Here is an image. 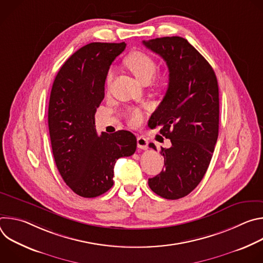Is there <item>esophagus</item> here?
Returning <instances> with one entry per match:
<instances>
[{"label": "esophagus", "mask_w": 263, "mask_h": 263, "mask_svg": "<svg viewBox=\"0 0 263 263\" xmlns=\"http://www.w3.org/2000/svg\"><path fill=\"white\" fill-rule=\"evenodd\" d=\"M147 143H148L147 139L144 138L143 136H138V137H137V146H138L139 148H141V149H146Z\"/></svg>", "instance_id": "obj_1"}]
</instances>
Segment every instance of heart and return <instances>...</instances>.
Here are the masks:
<instances>
[{
    "instance_id": "b5f03b06",
    "label": "heart",
    "mask_w": 263,
    "mask_h": 263,
    "mask_svg": "<svg viewBox=\"0 0 263 263\" xmlns=\"http://www.w3.org/2000/svg\"><path fill=\"white\" fill-rule=\"evenodd\" d=\"M127 67L132 71L134 76L143 84H147L152 80L157 70V63L155 59L148 54L140 51L131 53L125 60ZM112 78H114V70L110 69L106 77V85L110 86ZM128 120L130 125L136 126L142 120L141 112L137 109H132L128 114Z\"/></svg>"
}]
</instances>
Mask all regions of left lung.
Masks as SVG:
<instances>
[{
	"label": "left lung",
	"instance_id": "obj_1",
	"mask_svg": "<svg viewBox=\"0 0 263 263\" xmlns=\"http://www.w3.org/2000/svg\"><path fill=\"white\" fill-rule=\"evenodd\" d=\"M168 67V87L148 120L152 128L171 139L161 147L164 168L148 186L156 195L178 200L199 185L209 166L218 136L219 99L215 72L208 61L183 37L143 41ZM149 147L157 148L154 143Z\"/></svg>",
	"mask_w": 263,
	"mask_h": 263
}]
</instances>
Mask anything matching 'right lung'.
Instances as JSON below:
<instances>
[{
  "label": "right lung",
  "instance_id": "obj_1",
  "mask_svg": "<svg viewBox=\"0 0 263 263\" xmlns=\"http://www.w3.org/2000/svg\"><path fill=\"white\" fill-rule=\"evenodd\" d=\"M125 48V43L82 47L64 62L52 86L48 122L55 163L66 185L83 198L109 191L117 160L136 149L131 132L99 136L95 126L109 67Z\"/></svg>",
  "mask_w": 263,
  "mask_h": 263
}]
</instances>
